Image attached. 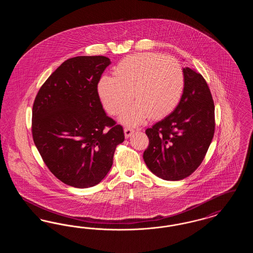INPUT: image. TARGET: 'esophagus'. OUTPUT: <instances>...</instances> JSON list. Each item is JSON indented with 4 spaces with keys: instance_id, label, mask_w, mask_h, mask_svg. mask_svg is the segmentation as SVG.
I'll return each mask as SVG.
<instances>
[{
    "instance_id": "obj_1",
    "label": "esophagus",
    "mask_w": 253,
    "mask_h": 253,
    "mask_svg": "<svg viewBox=\"0 0 253 253\" xmlns=\"http://www.w3.org/2000/svg\"><path fill=\"white\" fill-rule=\"evenodd\" d=\"M133 132H134V130L132 129V128H125V129H124V134H125V137H126V138L130 137Z\"/></svg>"
}]
</instances>
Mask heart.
<instances>
[{
  "label": "heart",
  "mask_w": 253,
  "mask_h": 253,
  "mask_svg": "<svg viewBox=\"0 0 253 253\" xmlns=\"http://www.w3.org/2000/svg\"><path fill=\"white\" fill-rule=\"evenodd\" d=\"M115 77H102L97 92L105 109L119 116L127 126H135L148 118L159 119L175 108L184 92V73L178 60L157 53L130 55L114 68Z\"/></svg>",
  "instance_id": "heart-1"
}]
</instances>
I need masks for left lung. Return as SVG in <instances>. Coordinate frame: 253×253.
<instances>
[{"label": "left lung", "instance_id": "left-lung-1", "mask_svg": "<svg viewBox=\"0 0 253 253\" xmlns=\"http://www.w3.org/2000/svg\"><path fill=\"white\" fill-rule=\"evenodd\" d=\"M185 86L178 105L146 130L149 146L143 159L157 176L182 180L202 163L214 134V103L199 73L183 68Z\"/></svg>", "mask_w": 253, "mask_h": 253}]
</instances>
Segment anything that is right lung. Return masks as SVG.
I'll return each mask as SVG.
<instances>
[{
    "label": "right lung",
    "instance_id": "add662e5",
    "mask_svg": "<svg viewBox=\"0 0 253 253\" xmlns=\"http://www.w3.org/2000/svg\"><path fill=\"white\" fill-rule=\"evenodd\" d=\"M104 56H79L62 62L37 94L32 134L50 171L75 188L98 184L113 165L122 126L106 115L97 93ZM108 126V131L104 129Z\"/></svg>",
    "mask_w": 253,
    "mask_h": 253
}]
</instances>
